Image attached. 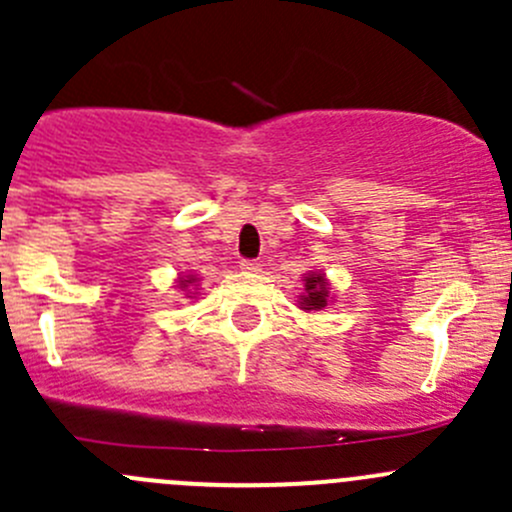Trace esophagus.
<instances>
[{"label": "esophagus", "instance_id": "34e87169", "mask_svg": "<svg viewBox=\"0 0 512 512\" xmlns=\"http://www.w3.org/2000/svg\"><path fill=\"white\" fill-rule=\"evenodd\" d=\"M240 270L242 272H260V262L257 260H240Z\"/></svg>", "mask_w": 512, "mask_h": 512}]
</instances>
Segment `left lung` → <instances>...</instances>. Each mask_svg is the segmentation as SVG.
Listing matches in <instances>:
<instances>
[{"mask_svg": "<svg viewBox=\"0 0 512 512\" xmlns=\"http://www.w3.org/2000/svg\"><path fill=\"white\" fill-rule=\"evenodd\" d=\"M327 299H329V287L327 280L322 275H309L304 280V294H302V302L299 307L312 312V309H322L327 307Z\"/></svg>", "mask_w": 512, "mask_h": 512, "instance_id": "8db88e82", "label": "left lung"}]
</instances>
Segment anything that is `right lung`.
Masks as SVG:
<instances>
[{
    "label": "right lung",
    "mask_w": 512,
    "mask_h": 512,
    "mask_svg": "<svg viewBox=\"0 0 512 512\" xmlns=\"http://www.w3.org/2000/svg\"><path fill=\"white\" fill-rule=\"evenodd\" d=\"M185 282H193V277H188V280H183V285H185Z\"/></svg>",
    "instance_id": "obj_1"
}]
</instances>
